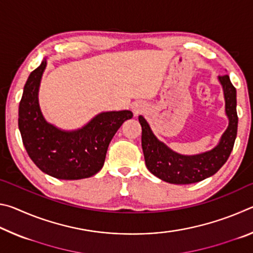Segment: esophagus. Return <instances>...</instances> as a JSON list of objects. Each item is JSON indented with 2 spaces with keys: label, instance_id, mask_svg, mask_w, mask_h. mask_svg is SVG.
<instances>
[{
  "label": "esophagus",
  "instance_id": "esophagus-1",
  "mask_svg": "<svg viewBox=\"0 0 253 253\" xmlns=\"http://www.w3.org/2000/svg\"><path fill=\"white\" fill-rule=\"evenodd\" d=\"M144 111V106L143 105H139V104H136L132 106V113H134L135 116H137V115L142 114Z\"/></svg>",
  "mask_w": 253,
  "mask_h": 253
}]
</instances>
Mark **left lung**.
Returning <instances> with one entry per match:
<instances>
[{"label": "left lung", "instance_id": "left-lung-1", "mask_svg": "<svg viewBox=\"0 0 253 253\" xmlns=\"http://www.w3.org/2000/svg\"><path fill=\"white\" fill-rule=\"evenodd\" d=\"M225 98V111L229 127L222 135L219 145L212 151L194 156H184L173 152L160 142L143 116L138 117L142 126V147L149 172L163 181L172 184H192L215 174L228 161L233 149L238 131L237 90L228 75L219 76Z\"/></svg>", "mask_w": 253, "mask_h": 253}]
</instances>
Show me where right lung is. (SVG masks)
Here are the masks:
<instances>
[{
    "instance_id": "1",
    "label": "right lung",
    "mask_w": 253,
    "mask_h": 253,
    "mask_svg": "<svg viewBox=\"0 0 253 253\" xmlns=\"http://www.w3.org/2000/svg\"><path fill=\"white\" fill-rule=\"evenodd\" d=\"M46 61L30 74L19 106V129L28 155L42 172L59 179L87 178L99 172L107 148L129 110L101 113L81 129L62 131L45 122L38 91Z\"/></svg>"
}]
</instances>
